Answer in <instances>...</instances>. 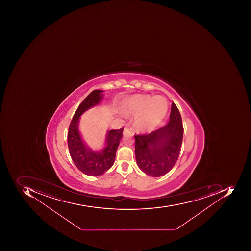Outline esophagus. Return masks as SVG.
Wrapping results in <instances>:
<instances>
[{"label": "esophagus", "mask_w": 251, "mask_h": 251, "mask_svg": "<svg viewBox=\"0 0 251 251\" xmlns=\"http://www.w3.org/2000/svg\"><path fill=\"white\" fill-rule=\"evenodd\" d=\"M123 135H128V136H133V132H132L131 129H129L128 127H125L124 129Z\"/></svg>", "instance_id": "esophagus-1"}]
</instances>
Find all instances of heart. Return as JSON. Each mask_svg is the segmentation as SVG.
Instances as JSON below:
<instances>
[{
	"mask_svg": "<svg viewBox=\"0 0 251 251\" xmlns=\"http://www.w3.org/2000/svg\"><path fill=\"white\" fill-rule=\"evenodd\" d=\"M128 115H135L133 126L138 131L151 132L161 125L168 110L167 100L161 96L136 95L124 104Z\"/></svg>",
	"mask_w": 251,
	"mask_h": 251,
	"instance_id": "heart-1",
	"label": "heart"
}]
</instances>
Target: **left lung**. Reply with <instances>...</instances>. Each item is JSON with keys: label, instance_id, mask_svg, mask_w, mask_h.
Wrapping results in <instances>:
<instances>
[{"label": "left lung", "instance_id": "obj_1", "mask_svg": "<svg viewBox=\"0 0 251 251\" xmlns=\"http://www.w3.org/2000/svg\"><path fill=\"white\" fill-rule=\"evenodd\" d=\"M183 126L179 109L172 102L167 125L146 135L135 136V154L139 169L160 177L171 171L179 157Z\"/></svg>", "mask_w": 251, "mask_h": 251}]
</instances>
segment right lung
Returning a JSON list of instances; mask_svg holds the SVG:
<instances>
[{
    "label": "right lung",
    "instance_id": "add662e5",
    "mask_svg": "<svg viewBox=\"0 0 251 251\" xmlns=\"http://www.w3.org/2000/svg\"><path fill=\"white\" fill-rule=\"evenodd\" d=\"M103 90H94L83 100L72 118L68 133V147L72 161L79 171L91 176L102 175L112 167L120 140L123 136V128L108 130L104 147L98 151L93 150L82 138L79 129L80 116L100 104L103 99Z\"/></svg>",
    "mask_w": 251,
    "mask_h": 251
}]
</instances>
